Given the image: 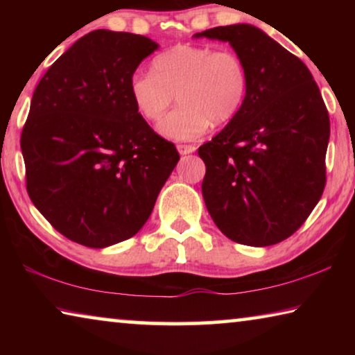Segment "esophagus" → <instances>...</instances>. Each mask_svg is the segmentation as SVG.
I'll return each mask as SVG.
<instances>
[{
	"mask_svg": "<svg viewBox=\"0 0 355 355\" xmlns=\"http://www.w3.org/2000/svg\"><path fill=\"white\" fill-rule=\"evenodd\" d=\"M177 148L180 155H188V153L196 152V146H191V144H178Z\"/></svg>",
	"mask_w": 355,
	"mask_h": 355,
	"instance_id": "34e87169",
	"label": "esophagus"
}]
</instances>
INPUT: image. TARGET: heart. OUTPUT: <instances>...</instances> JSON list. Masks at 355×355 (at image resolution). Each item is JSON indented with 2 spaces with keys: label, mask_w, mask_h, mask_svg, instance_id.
Segmentation results:
<instances>
[{
  "label": "heart",
  "mask_w": 355,
  "mask_h": 355,
  "mask_svg": "<svg viewBox=\"0 0 355 355\" xmlns=\"http://www.w3.org/2000/svg\"><path fill=\"white\" fill-rule=\"evenodd\" d=\"M249 89L243 58L233 50L208 45H177L153 59V71H136L130 78V95L141 116L156 122L173 98L180 105L159 123L161 135L191 141L214 123L236 116Z\"/></svg>",
  "instance_id": "obj_1"
}]
</instances>
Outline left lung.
Segmentation results:
<instances>
[{"mask_svg": "<svg viewBox=\"0 0 355 355\" xmlns=\"http://www.w3.org/2000/svg\"><path fill=\"white\" fill-rule=\"evenodd\" d=\"M196 37L228 42L249 73L241 110L199 147L208 213L232 241L277 244L297 232L322 196L327 107L307 65L261 29L218 26Z\"/></svg>", "mask_w": 355, "mask_h": 355, "instance_id": "left-lung-1", "label": "left lung"}]
</instances>
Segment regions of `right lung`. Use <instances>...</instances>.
<instances>
[{
	"instance_id": "add662e5",
	"label": "right lung",
	"mask_w": 355,
	"mask_h": 355,
	"mask_svg": "<svg viewBox=\"0 0 355 355\" xmlns=\"http://www.w3.org/2000/svg\"><path fill=\"white\" fill-rule=\"evenodd\" d=\"M156 48L146 35L97 29L35 87L20 137L26 191L70 241L101 249L135 236L178 163L130 95V78Z\"/></svg>"
}]
</instances>
